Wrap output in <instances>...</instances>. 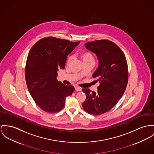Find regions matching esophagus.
<instances>
[{
	"label": "esophagus",
	"mask_w": 154,
	"mask_h": 154,
	"mask_svg": "<svg viewBox=\"0 0 154 154\" xmlns=\"http://www.w3.org/2000/svg\"><path fill=\"white\" fill-rule=\"evenodd\" d=\"M75 90L77 91H80L82 90V88H80V87H77V86L75 87Z\"/></svg>",
	"instance_id": "obj_1"
}]
</instances>
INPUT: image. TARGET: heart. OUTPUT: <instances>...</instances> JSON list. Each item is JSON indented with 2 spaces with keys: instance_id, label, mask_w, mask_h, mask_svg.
Instances as JSON below:
<instances>
[{
  "instance_id": "heart-1",
  "label": "heart",
  "mask_w": 154,
  "mask_h": 154,
  "mask_svg": "<svg viewBox=\"0 0 154 154\" xmlns=\"http://www.w3.org/2000/svg\"><path fill=\"white\" fill-rule=\"evenodd\" d=\"M80 57L83 60L84 63L89 62V61H93L94 62V55L88 51H85L81 53ZM73 59V56L70 55L67 59V64H69L71 62V61Z\"/></svg>"
}]
</instances>
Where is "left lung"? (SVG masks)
I'll return each mask as SVG.
<instances>
[{
	"label": "left lung",
	"instance_id": "obj_1",
	"mask_svg": "<svg viewBox=\"0 0 154 154\" xmlns=\"http://www.w3.org/2000/svg\"><path fill=\"white\" fill-rule=\"evenodd\" d=\"M85 46L98 57L99 65L93 77L100 85L97 93L82 89L86 95L82 106L87 113L99 116L112 108L124 94L128 81L127 61L121 49L110 40L90 42Z\"/></svg>",
	"mask_w": 154,
	"mask_h": 154
}]
</instances>
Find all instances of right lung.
<instances>
[{
    "label": "right lung",
    "mask_w": 154,
    "mask_h": 154,
    "mask_svg": "<svg viewBox=\"0 0 154 154\" xmlns=\"http://www.w3.org/2000/svg\"><path fill=\"white\" fill-rule=\"evenodd\" d=\"M80 42L48 37L40 39L31 48L25 67L28 90L35 104L43 111L56 113L65 106L66 98L74 87L57 80V71L64 69L67 56Z\"/></svg>",
    "instance_id": "obj_1"
}]
</instances>
